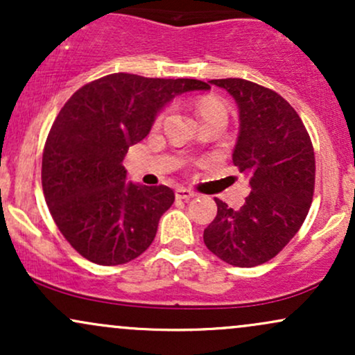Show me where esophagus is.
Instances as JSON below:
<instances>
[{
	"label": "esophagus",
	"mask_w": 355,
	"mask_h": 355,
	"mask_svg": "<svg viewBox=\"0 0 355 355\" xmlns=\"http://www.w3.org/2000/svg\"><path fill=\"white\" fill-rule=\"evenodd\" d=\"M175 197L180 198V200H190V198L195 197V193L189 189H183V187H178L177 190H175Z\"/></svg>",
	"instance_id": "obj_1"
}]
</instances>
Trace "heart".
Here are the masks:
<instances>
[{"label":"heart","instance_id":"heart-1","mask_svg":"<svg viewBox=\"0 0 355 355\" xmlns=\"http://www.w3.org/2000/svg\"><path fill=\"white\" fill-rule=\"evenodd\" d=\"M210 115H225L227 116V110H225V107H223L222 103H218V101H215V100H203L202 103L198 105V116H200V120H202V118L210 116ZM164 116H165V112L158 115V120H157L158 123H160V121L164 120Z\"/></svg>","mask_w":355,"mask_h":355}]
</instances>
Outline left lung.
I'll list each match as a JSON object with an SVG mask.
<instances>
[{"label": "left lung", "instance_id": "left-lung-1", "mask_svg": "<svg viewBox=\"0 0 355 355\" xmlns=\"http://www.w3.org/2000/svg\"><path fill=\"white\" fill-rule=\"evenodd\" d=\"M209 83L237 103L240 126L232 160L252 191L239 210L215 198L217 217L203 230V242L230 266L255 267L274 259L307 217L315 183L312 141L279 93L242 78Z\"/></svg>", "mask_w": 355, "mask_h": 355}]
</instances>
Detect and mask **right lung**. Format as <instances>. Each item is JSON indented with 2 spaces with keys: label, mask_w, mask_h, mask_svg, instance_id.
<instances>
[{
  "label": "right lung",
  "mask_w": 355,
  "mask_h": 355,
  "mask_svg": "<svg viewBox=\"0 0 355 355\" xmlns=\"http://www.w3.org/2000/svg\"><path fill=\"white\" fill-rule=\"evenodd\" d=\"M210 89L190 78L113 73L73 93L43 152L44 200L63 237L89 262L120 266L152 245L175 193L126 182L123 158L182 93Z\"/></svg>",
  "instance_id": "obj_1"
}]
</instances>
